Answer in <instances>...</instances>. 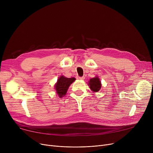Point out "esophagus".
I'll return each instance as SVG.
<instances>
[{"label":"esophagus","instance_id":"34e87169","mask_svg":"<svg viewBox=\"0 0 153 153\" xmlns=\"http://www.w3.org/2000/svg\"><path fill=\"white\" fill-rule=\"evenodd\" d=\"M77 79H80V80H84L85 79L84 77H77Z\"/></svg>","mask_w":153,"mask_h":153}]
</instances>
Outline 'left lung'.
Wrapping results in <instances>:
<instances>
[{
    "mask_svg": "<svg viewBox=\"0 0 153 153\" xmlns=\"http://www.w3.org/2000/svg\"><path fill=\"white\" fill-rule=\"evenodd\" d=\"M88 85H89L91 90L92 91L94 92H97L98 91H99L102 87L100 80L98 77V76H96L95 77L91 79L89 83H88Z\"/></svg>",
    "mask_w": 153,
    "mask_h": 153,
    "instance_id": "8db88e82",
    "label": "left lung"
}]
</instances>
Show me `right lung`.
<instances>
[{
    "label": "right lung",
    "instance_id": "right-lung-1",
    "mask_svg": "<svg viewBox=\"0 0 153 153\" xmlns=\"http://www.w3.org/2000/svg\"><path fill=\"white\" fill-rule=\"evenodd\" d=\"M76 80L74 77L68 78L64 76H61L58 79L54 87L56 93L60 98L62 97L67 93L68 89L70 85Z\"/></svg>",
    "mask_w": 153,
    "mask_h": 153
}]
</instances>
